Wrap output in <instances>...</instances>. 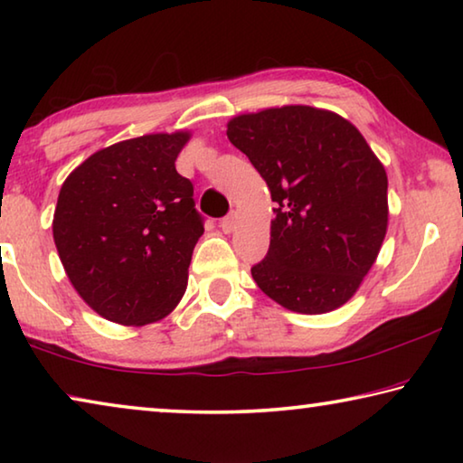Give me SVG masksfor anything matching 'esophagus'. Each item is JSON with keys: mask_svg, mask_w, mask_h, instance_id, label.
Instances as JSON below:
<instances>
[{"mask_svg": "<svg viewBox=\"0 0 463 463\" xmlns=\"http://www.w3.org/2000/svg\"><path fill=\"white\" fill-rule=\"evenodd\" d=\"M234 222H237V214H229L226 218H222L221 221V229L224 231V232H232V229H234Z\"/></svg>", "mask_w": 463, "mask_h": 463, "instance_id": "obj_1", "label": "esophagus"}]
</instances>
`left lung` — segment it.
Segmentation results:
<instances>
[{
    "label": "left lung",
    "mask_w": 463,
    "mask_h": 463,
    "mask_svg": "<svg viewBox=\"0 0 463 463\" xmlns=\"http://www.w3.org/2000/svg\"><path fill=\"white\" fill-rule=\"evenodd\" d=\"M226 137L276 202L269 250L250 276L279 307L325 315L349 302L388 231V175L362 132L331 109L239 114Z\"/></svg>",
    "instance_id": "1"
}]
</instances>
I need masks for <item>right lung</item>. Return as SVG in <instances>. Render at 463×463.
Instances as JSON below:
<instances>
[{
    "mask_svg": "<svg viewBox=\"0 0 463 463\" xmlns=\"http://www.w3.org/2000/svg\"><path fill=\"white\" fill-rule=\"evenodd\" d=\"M190 130L155 132L99 148L61 185L52 239L75 292L124 326L174 312L202 218L175 159Z\"/></svg>",
    "mask_w": 463,
    "mask_h": 463,
    "instance_id": "right-lung-1",
    "label": "right lung"
}]
</instances>
